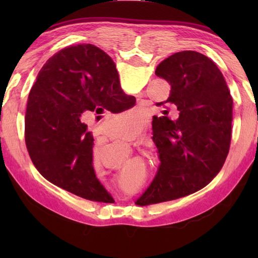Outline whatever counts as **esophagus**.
I'll use <instances>...</instances> for the list:
<instances>
[{
    "instance_id": "34e87169",
    "label": "esophagus",
    "mask_w": 258,
    "mask_h": 258,
    "mask_svg": "<svg viewBox=\"0 0 258 258\" xmlns=\"http://www.w3.org/2000/svg\"><path fill=\"white\" fill-rule=\"evenodd\" d=\"M142 134V130L141 128H137L134 131H131V132H126L125 134H123V138L125 140H138L140 139Z\"/></svg>"
}]
</instances>
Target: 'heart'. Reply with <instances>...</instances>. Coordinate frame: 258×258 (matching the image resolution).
Listing matches in <instances>:
<instances>
[{
	"label": "heart",
	"instance_id": "b5f03b06",
	"mask_svg": "<svg viewBox=\"0 0 258 258\" xmlns=\"http://www.w3.org/2000/svg\"><path fill=\"white\" fill-rule=\"evenodd\" d=\"M123 123L131 125L133 127V126H138L140 123H141V118H140V116L138 115H133V113H131V115H127V117H123Z\"/></svg>",
	"mask_w": 258,
	"mask_h": 258
}]
</instances>
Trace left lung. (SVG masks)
Masks as SVG:
<instances>
[{"label":"left lung","instance_id":"left-lung-1","mask_svg":"<svg viewBox=\"0 0 258 258\" xmlns=\"http://www.w3.org/2000/svg\"><path fill=\"white\" fill-rule=\"evenodd\" d=\"M156 75L171 85L168 99L157 106L173 104L178 117H157L152 121L160 164L151 184L137 200L140 206L203 189L221 171L231 142L232 98L213 60L196 51L177 52L161 61Z\"/></svg>","mask_w":258,"mask_h":258}]
</instances>
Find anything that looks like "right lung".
Wrapping results in <instances>:
<instances>
[{"mask_svg":"<svg viewBox=\"0 0 258 258\" xmlns=\"http://www.w3.org/2000/svg\"><path fill=\"white\" fill-rule=\"evenodd\" d=\"M135 103L124 93L115 63L92 44L64 47L46 61L29 92L25 141L37 171L78 197L111 203L95 176L93 137L84 111L121 112Z\"/></svg>","mask_w":258,"mask_h":258,"instance_id":"add662e5","label":"right lung"}]
</instances>
